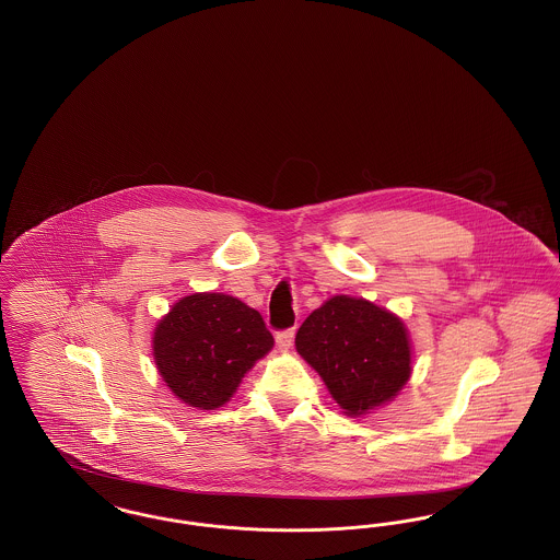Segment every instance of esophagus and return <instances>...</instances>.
Masks as SVG:
<instances>
[{"instance_id": "34e87169", "label": "esophagus", "mask_w": 560, "mask_h": 560, "mask_svg": "<svg viewBox=\"0 0 560 560\" xmlns=\"http://www.w3.org/2000/svg\"><path fill=\"white\" fill-rule=\"evenodd\" d=\"M293 329H283V331H277V336H275V340H277V347L281 348V350H288V348L293 345Z\"/></svg>"}]
</instances>
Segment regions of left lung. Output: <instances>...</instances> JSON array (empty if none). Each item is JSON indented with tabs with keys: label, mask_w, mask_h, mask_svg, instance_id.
I'll return each instance as SVG.
<instances>
[{
	"label": "left lung",
	"mask_w": 560,
	"mask_h": 560,
	"mask_svg": "<svg viewBox=\"0 0 560 560\" xmlns=\"http://www.w3.org/2000/svg\"><path fill=\"white\" fill-rule=\"evenodd\" d=\"M295 350L350 418L395 399L411 375L405 323L363 298H329L300 325Z\"/></svg>",
	"instance_id": "left-lung-1"
}]
</instances>
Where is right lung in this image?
I'll list each match as a JSON object with an SVG mask.
<instances>
[{
  "label": "right lung",
  "mask_w": 560,
  "mask_h": 560,
  "mask_svg": "<svg viewBox=\"0 0 560 560\" xmlns=\"http://www.w3.org/2000/svg\"><path fill=\"white\" fill-rule=\"evenodd\" d=\"M275 340L258 311L226 293H192L158 323L153 357L170 390L197 409L231 399Z\"/></svg>",
  "instance_id": "obj_1"
}]
</instances>
